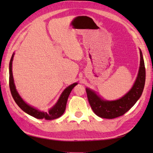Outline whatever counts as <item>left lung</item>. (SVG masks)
I'll return each instance as SVG.
<instances>
[{
  "label": "left lung",
  "instance_id": "1",
  "mask_svg": "<svg viewBox=\"0 0 153 153\" xmlns=\"http://www.w3.org/2000/svg\"><path fill=\"white\" fill-rule=\"evenodd\" d=\"M145 83V68L140 50V66L137 78L131 89L124 96L116 100H105L94 91L86 88L90 106L96 115L102 118L112 119L124 114L134 106L142 95Z\"/></svg>",
  "mask_w": 153,
  "mask_h": 153
}]
</instances>
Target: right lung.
Listing matches in <instances>:
<instances>
[{"mask_svg":"<svg viewBox=\"0 0 153 153\" xmlns=\"http://www.w3.org/2000/svg\"><path fill=\"white\" fill-rule=\"evenodd\" d=\"M14 53H13L9 64V86L12 96L13 97V99L15 100L16 103L17 104L18 106L23 110V111H24L25 112L28 114L29 115L33 116L35 118H45L47 120H51L59 118V117H60L63 114L65 110H66L68 97H69L71 90H72L74 87L77 85V83H74L73 84H71L70 86H68L67 88L65 89L62 93L61 94L60 98L56 103V105L53 107H52V108L48 110V112H41L40 110H39L35 108H33V106L27 105V104L22 99V97L19 96L17 90L16 89L12 70V61L13 58H14Z\"/></svg>","mask_w":153,"mask_h":153,"instance_id":"obj_1","label":"right lung"}]
</instances>
